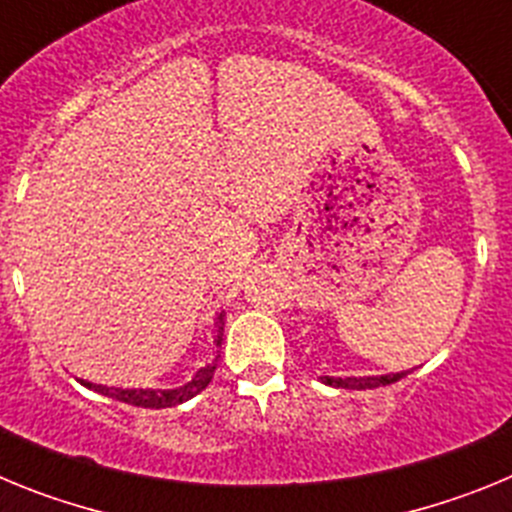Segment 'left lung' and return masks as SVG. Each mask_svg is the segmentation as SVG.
Masks as SVG:
<instances>
[{
    "instance_id": "8db88e82",
    "label": "left lung",
    "mask_w": 512,
    "mask_h": 512,
    "mask_svg": "<svg viewBox=\"0 0 512 512\" xmlns=\"http://www.w3.org/2000/svg\"><path fill=\"white\" fill-rule=\"evenodd\" d=\"M408 372L397 374H379V377H320L323 384L330 387H341V390H374V387H384V384L400 382Z\"/></svg>"
}]
</instances>
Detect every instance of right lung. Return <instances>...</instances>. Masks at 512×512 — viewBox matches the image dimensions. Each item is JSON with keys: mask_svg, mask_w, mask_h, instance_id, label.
<instances>
[{"mask_svg": "<svg viewBox=\"0 0 512 512\" xmlns=\"http://www.w3.org/2000/svg\"><path fill=\"white\" fill-rule=\"evenodd\" d=\"M223 318L225 312L217 315V338H215V346L223 343ZM217 359H220V351H217L215 359L210 361L207 366H202L200 372L194 374L187 384L182 387H174V390H122V387H107V384H92V382H84L79 379L84 387L89 390L99 392L104 397H112V400H120V402H128V405H135V408H153V410H161V408H174V405H182V402L192 400L194 395H200L205 390L207 384L212 382V374L217 369Z\"/></svg>", "mask_w": 512, "mask_h": 512, "instance_id": "1", "label": "right lung"}]
</instances>
